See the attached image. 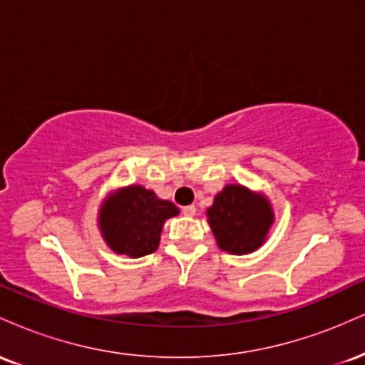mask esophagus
Masks as SVG:
<instances>
[{"label": "esophagus", "mask_w": 365, "mask_h": 365, "mask_svg": "<svg viewBox=\"0 0 365 365\" xmlns=\"http://www.w3.org/2000/svg\"><path fill=\"white\" fill-rule=\"evenodd\" d=\"M195 211H197L195 206H185V207H182V212H183V215H185V216H194Z\"/></svg>", "instance_id": "obj_1"}]
</instances>
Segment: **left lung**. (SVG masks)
<instances>
[{
	"mask_svg": "<svg viewBox=\"0 0 365 365\" xmlns=\"http://www.w3.org/2000/svg\"><path fill=\"white\" fill-rule=\"evenodd\" d=\"M207 216L220 249L238 255L262 245L274 217L266 199L242 185H226L207 209Z\"/></svg>",
	"mask_w": 365,
	"mask_h": 365,
	"instance_id": "8db88e82",
	"label": "left lung"
}]
</instances>
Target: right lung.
<instances>
[{"label": "right lung", "instance_id": "add662e5", "mask_svg": "<svg viewBox=\"0 0 365 365\" xmlns=\"http://www.w3.org/2000/svg\"><path fill=\"white\" fill-rule=\"evenodd\" d=\"M177 215L178 207L173 202L158 199L144 187L132 185L103 204L99 226L106 244L116 254L142 257L158 249L163 225Z\"/></svg>", "mask_w": 365, "mask_h": 365}]
</instances>
